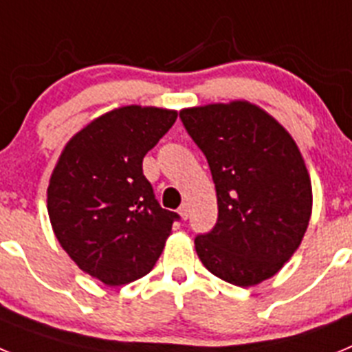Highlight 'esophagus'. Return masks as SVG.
<instances>
[{"mask_svg":"<svg viewBox=\"0 0 352 352\" xmlns=\"http://www.w3.org/2000/svg\"><path fill=\"white\" fill-rule=\"evenodd\" d=\"M178 213L182 214V219H183V220H186V219H188V204H186V203H183L182 206L178 208Z\"/></svg>","mask_w":352,"mask_h":352,"instance_id":"34e87169","label":"esophagus"}]
</instances>
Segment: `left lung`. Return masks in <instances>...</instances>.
Masks as SVG:
<instances>
[{
    "label": "left lung",
    "mask_w": 352,
    "mask_h": 352,
    "mask_svg": "<svg viewBox=\"0 0 352 352\" xmlns=\"http://www.w3.org/2000/svg\"><path fill=\"white\" fill-rule=\"evenodd\" d=\"M208 160L219 219L195 236L208 272L248 287L291 259L312 213V185L287 130L248 102L211 104L179 113Z\"/></svg>",
    "instance_id": "obj_1"
}]
</instances>
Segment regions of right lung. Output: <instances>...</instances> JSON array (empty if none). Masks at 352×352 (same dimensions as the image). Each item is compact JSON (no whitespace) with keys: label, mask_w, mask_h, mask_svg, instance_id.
<instances>
[{"label":"right lung","mask_w":352,"mask_h":352,"mask_svg":"<svg viewBox=\"0 0 352 352\" xmlns=\"http://www.w3.org/2000/svg\"><path fill=\"white\" fill-rule=\"evenodd\" d=\"M176 111L126 105L96 118L65 146L47 188L54 234L72 261L107 285L153 270L179 214L164 210L142 158Z\"/></svg>","instance_id":"add662e5"}]
</instances>
